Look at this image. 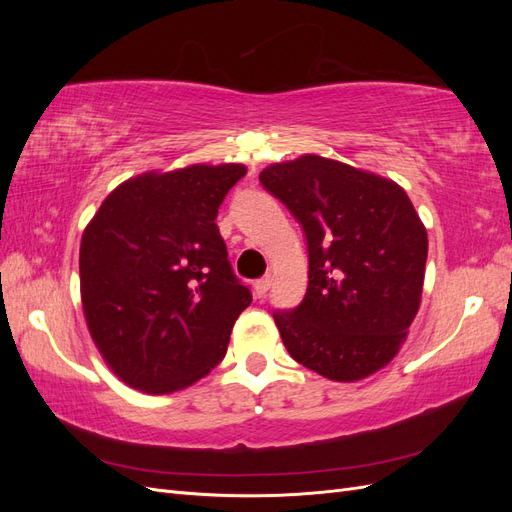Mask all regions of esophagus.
<instances>
[{"mask_svg":"<svg viewBox=\"0 0 512 512\" xmlns=\"http://www.w3.org/2000/svg\"><path fill=\"white\" fill-rule=\"evenodd\" d=\"M271 284H273V277L271 275H265V277H260V280L256 282V294H258V297H265V294H267V290L271 288Z\"/></svg>","mask_w":512,"mask_h":512,"instance_id":"34e87169","label":"esophagus"}]
</instances>
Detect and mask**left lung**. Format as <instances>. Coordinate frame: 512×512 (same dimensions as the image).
Here are the masks:
<instances>
[{"instance_id": "8db88e82", "label": "left lung", "mask_w": 512, "mask_h": 512, "mask_svg": "<svg viewBox=\"0 0 512 512\" xmlns=\"http://www.w3.org/2000/svg\"><path fill=\"white\" fill-rule=\"evenodd\" d=\"M260 183L307 243V290L273 320L297 363L352 382L384 367L421 305L427 230L395 181L320 156L271 164Z\"/></svg>"}]
</instances>
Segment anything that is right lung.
<instances>
[{
    "instance_id": "obj_1",
    "label": "right lung",
    "mask_w": 512,
    "mask_h": 512,
    "mask_svg": "<svg viewBox=\"0 0 512 512\" xmlns=\"http://www.w3.org/2000/svg\"><path fill=\"white\" fill-rule=\"evenodd\" d=\"M247 168L196 164L147 173L106 196L81 241L91 337L134 389L173 393L218 365L252 292L215 224Z\"/></svg>"
}]
</instances>
